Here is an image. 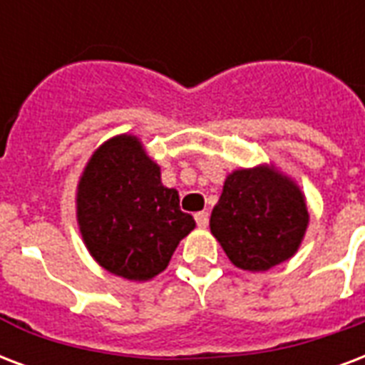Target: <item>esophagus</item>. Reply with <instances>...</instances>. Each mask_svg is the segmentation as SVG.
Instances as JSON below:
<instances>
[{
  "mask_svg": "<svg viewBox=\"0 0 365 365\" xmlns=\"http://www.w3.org/2000/svg\"><path fill=\"white\" fill-rule=\"evenodd\" d=\"M195 222H197V226L199 227H207L208 226V212H197L195 214Z\"/></svg>",
  "mask_w": 365,
  "mask_h": 365,
  "instance_id": "esophagus-1",
  "label": "esophagus"
}]
</instances>
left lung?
I'll return each instance as SVG.
<instances>
[{"mask_svg": "<svg viewBox=\"0 0 365 365\" xmlns=\"http://www.w3.org/2000/svg\"><path fill=\"white\" fill-rule=\"evenodd\" d=\"M308 218L299 185L274 166H257L226 178L210 232L237 268L266 272L299 250Z\"/></svg>", "mask_w": 365, "mask_h": 365, "instance_id": "obj_1", "label": "left lung"}]
</instances>
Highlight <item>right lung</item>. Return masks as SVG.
Returning a JSON list of instances; mask_svg holds the SVG:
<instances>
[{
  "label": "right lung",
  "mask_w": 365,
  "mask_h": 365,
  "mask_svg": "<svg viewBox=\"0 0 365 365\" xmlns=\"http://www.w3.org/2000/svg\"><path fill=\"white\" fill-rule=\"evenodd\" d=\"M76 216L82 239L99 266L132 282L166 269L195 227L180 210L176 189L164 187L160 168L135 135L105 141L78 182Z\"/></svg>",
  "instance_id": "right-lung-1"
}]
</instances>
